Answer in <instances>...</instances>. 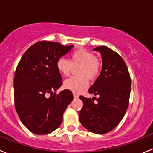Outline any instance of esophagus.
<instances>
[{"label": "esophagus", "instance_id": "1", "mask_svg": "<svg viewBox=\"0 0 153 153\" xmlns=\"http://www.w3.org/2000/svg\"><path fill=\"white\" fill-rule=\"evenodd\" d=\"M73 97L75 98H78L79 97V95L78 93H76V92H73Z\"/></svg>", "mask_w": 153, "mask_h": 153}]
</instances>
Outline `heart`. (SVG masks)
Returning <instances> with one entry per match:
<instances>
[{"instance_id":"heart-1","label":"heart","mask_w":153,"mask_h":153,"mask_svg":"<svg viewBox=\"0 0 153 153\" xmlns=\"http://www.w3.org/2000/svg\"><path fill=\"white\" fill-rule=\"evenodd\" d=\"M72 66H80L77 71L79 76L71 77L64 81V87L73 92H80L87 87L89 79L94 80L98 76L101 63L93 53L81 48L71 53L70 61L60 58L56 63L57 69L64 76L69 75Z\"/></svg>"}]
</instances>
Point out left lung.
Here are the masks:
<instances>
[{
	"mask_svg": "<svg viewBox=\"0 0 153 153\" xmlns=\"http://www.w3.org/2000/svg\"><path fill=\"white\" fill-rule=\"evenodd\" d=\"M99 52L102 58V69L89 92L98 95L86 98L81 95L82 109L79 121L86 129L96 134H105L115 129L124 118L129 105L131 78L123 58L106 46L93 49Z\"/></svg>",
	"mask_w": 153,
	"mask_h": 153,
	"instance_id": "1",
	"label": "left lung"
}]
</instances>
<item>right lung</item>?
<instances>
[{
    "instance_id": "add662e5",
    "label": "right lung",
    "mask_w": 153,
    "mask_h": 153,
    "mask_svg": "<svg viewBox=\"0 0 153 153\" xmlns=\"http://www.w3.org/2000/svg\"><path fill=\"white\" fill-rule=\"evenodd\" d=\"M73 47L39 41L24 52L18 63L14 76L15 109L23 124L33 133L46 135L55 131L73 100L68 89L55 93L62 85L57 61ZM47 94L49 98L45 97Z\"/></svg>"
}]
</instances>
